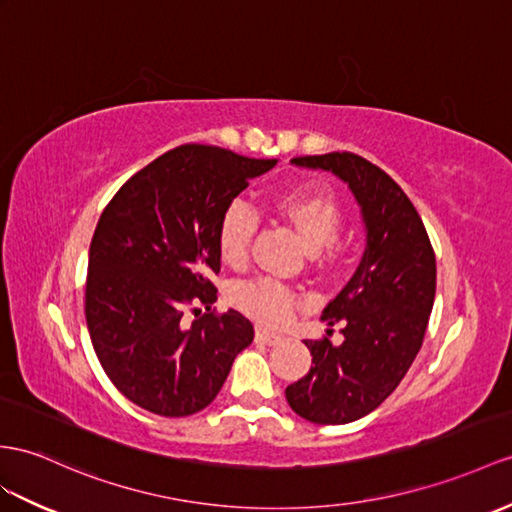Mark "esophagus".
<instances>
[{
    "label": "esophagus",
    "instance_id": "1",
    "mask_svg": "<svg viewBox=\"0 0 512 512\" xmlns=\"http://www.w3.org/2000/svg\"><path fill=\"white\" fill-rule=\"evenodd\" d=\"M256 341L267 343V345H276V343L282 341V334L265 330V328H256Z\"/></svg>",
    "mask_w": 512,
    "mask_h": 512
}]
</instances>
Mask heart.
<instances>
[{"label": "heart", "instance_id": "obj_1", "mask_svg": "<svg viewBox=\"0 0 512 512\" xmlns=\"http://www.w3.org/2000/svg\"><path fill=\"white\" fill-rule=\"evenodd\" d=\"M271 210L284 223L299 234L304 245L319 256L323 263H334L341 258L345 243L339 241L343 208L330 191L323 189H291L278 193L271 199ZM256 232L254 210L234 202L221 215L217 228V249L223 265L232 269L245 267L249 258V245H252ZM234 302L247 315L263 323H282L293 315L299 302L297 293L289 284L273 278H256L241 284L234 291Z\"/></svg>", "mask_w": 512, "mask_h": 512}]
</instances>
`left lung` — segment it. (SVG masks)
<instances>
[{
    "label": "left lung",
    "mask_w": 512,
    "mask_h": 512,
    "mask_svg": "<svg viewBox=\"0 0 512 512\" xmlns=\"http://www.w3.org/2000/svg\"><path fill=\"white\" fill-rule=\"evenodd\" d=\"M291 162L347 182L367 230L356 273L321 315L328 326L343 323V343L304 341L313 367L284 391L299 417L339 426L376 410L413 365L434 304L436 260L413 202L373 162L352 152Z\"/></svg>",
    "instance_id": "8db88e82"
}]
</instances>
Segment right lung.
<instances>
[{"mask_svg":"<svg viewBox=\"0 0 512 512\" xmlns=\"http://www.w3.org/2000/svg\"><path fill=\"white\" fill-rule=\"evenodd\" d=\"M276 162L180 145L134 173L104 208L84 315L106 376L136 406L162 417L199 413L254 341L239 310H210L221 269L217 228L232 199ZM193 303L207 313L186 327L183 310Z\"/></svg>","mask_w":512,"mask_h":512,"instance_id":"obj_1","label":"right lung"}]
</instances>
